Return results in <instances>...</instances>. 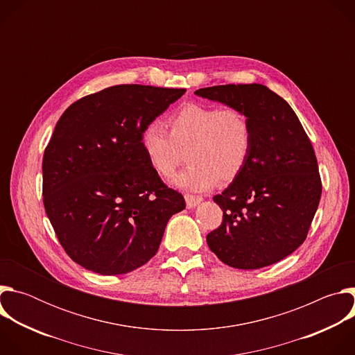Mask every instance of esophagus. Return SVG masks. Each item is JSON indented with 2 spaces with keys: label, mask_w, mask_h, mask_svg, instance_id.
<instances>
[{
  "label": "esophagus",
  "mask_w": 355,
  "mask_h": 355,
  "mask_svg": "<svg viewBox=\"0 0 355 355\" xmlns=\"http://www.w3.org/2000/svg\"><path fill=\"white\" fill-rule=\"evenodd\" d=\"M185 202H187V208H195L198 207L202 202V196L199 195H191V193H185Z\"/></svg>",
  "instance_id": "1"
}]
</instances>
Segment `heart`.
<instances>
[{"label":"heart","mask_w":355,"mask_h":355,"mask_svg":"<svg viewBox=\"0 0 355 355\" xmlns=\"http://www.w3.org/2000/svg\"><path fill=\"white\" fill-rule=\"evenodd\" d=\"M163 123H147L140 133L143 155L159 175L171 178L185 160L189 166L175 178L181 188L205 191L220 181H232L243 170L251 150L252 130L247 115L237 108H218L191 103Z\"/></svg>","instance_id":"1"}]
</instances>
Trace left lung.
<instances>
[{"label":"left lung","instance_id":"8db88e82","mask_svg":"<svg viewBox=\"0 0 355 355\" xmlns=\"http://www.w3.org/2000/svg\"><path fill=\"white\" fill-rule=\"evenodd\" d=\"M243 111L252 130L250 156L214 200L222 225L207 236L225 264L257 270L281 261L305 241L322 195L312 143L289 104L261 84H226L195 91Z\"/></svg>","mask_w":355,"mask_h":355}]
</instances>
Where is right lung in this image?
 Wrapping results in <instances>:
<instances>
[{"label":"right lung","mask_w":355,"mask_h":355,"mask_svg":"<svg viewBox=\"0 0 355 355\" xmlns=\"http://www.w3.org/2000/svg\"><path fill=\"white\" fill-rule=\"evenodd\" d=\"M184 92L114 85L76 101L56 123L42 163L43 205L74 263L121 275L157 252L185 200L148 166L139 139Z\"/></svg>","instance_id":"obj_1"}]
</instances>
